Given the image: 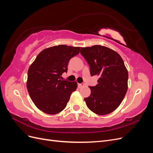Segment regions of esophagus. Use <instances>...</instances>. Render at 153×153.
<instances>
[{
    "label": "esophagus",
    "instance_id": "1",
    "mask_svg": "<svg viewBox=\"0 0 153 153\" xmlns=\"http://www.w3.org/2000/svg\"><path fill=\"white\" fill-rule=\"evenodd\" d=\"M84 85H85V84H84V83H82V84H78V87L79 88L84 87Z\"/></svg>",
    "mask_w": 153,
    "mask_h": 153
}]
</instances>
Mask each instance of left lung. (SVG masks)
I'll list each match as a JSON object with an SVG mask.
<instances>
[{
    "label": "left lung",
    "mask_w": 153,
    "mask_h": 153,
    "mask_svg": "<svg viewBox=\"0 0 153 153\" xmlns=\"http://www.w3.org/2000/svg\"><path fill=\"white\" fill-rule=\"evenodd\" d=\"M80 53L89 64L91 75L99 76L98 84L89 87L91 95L84 98L87 107L98 115L112 112L128 90V72L123 59L114 50L101 45L82 47Z\"/></svg>",
    "instance_id": "obj_1"
}]
</instances>
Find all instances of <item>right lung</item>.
Segmentation results:
<instances>
[{
    "label": "right lung",
    "mask_w": 153,
    "mask_h": 153,
    "mask_svg": "<svg viewBox=\"0 0 153 153\" xmlns=\"http://www.w3.org/2000/svg\"><path fill=\"white\" fill-rule=\"evenodd\" d=\"M80 47L61 45L43 50L30 66L27 88L34 105L42 112L56 114L66 108L77 83L61 80L68 64L80 52Z\"/></svg>",
    "instance_id": "1"
}]
</instances>
